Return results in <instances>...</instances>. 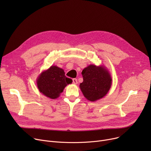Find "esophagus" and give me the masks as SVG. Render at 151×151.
<instances>
[{
    "instance_id": "1",
    "label": "esophagus",
    "mask_w": 151,
    "mask_h": 151,
    "mask_svg": "<svg viewBox=\"0 0 151 151\" xmlns=\"http://www.w3.org/2000/svg\"><path fill=\"white\" fill-rule=\"evenodd\" d=\"M78 83L77 79H76V78L73 79V84H77Z\"/></svg>"
}]
</instances>
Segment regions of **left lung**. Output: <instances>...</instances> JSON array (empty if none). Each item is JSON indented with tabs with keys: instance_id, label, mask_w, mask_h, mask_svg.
I'll return each instance as SVG.
<instances>
[{
	"instance_id": "left-lung-1",
	"label": "left lung",
	"mask_w": 151,
	"mask_h": 151,
	"mask_svg": "<svg viewBox=\"0 0 151 151\" xmlns=\"http://www.w3.org/2000/svg\"><path fill=\"white\" fill-rule=\"evenodd\" d=\"M81 74L83 82L80 88L87 100L96 101L108 93L112 84V78L105 65L90 64L83 70Z\"/></svg>"
}]
</instances>
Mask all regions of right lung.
Wrapping results in <instances>:
<instances>
[{
	"label": "right lung",
	"instance_id": "add662e5",
	"mask_svg": "<svg viewBox=\"0 0 151 151\" xmlns=\"http://www.w3.org/2000/svg\"><path fill=\"white\" fill-rule=\"evenodd\" d=\"M71 83L72 80L65 76L64 70L56 65H51L43 71L37 79L40 92L51 99L58 98L65 87Z\"/></svg>",
	"mask_w": 151,
	"mask_h": 151
}]
</instances>
